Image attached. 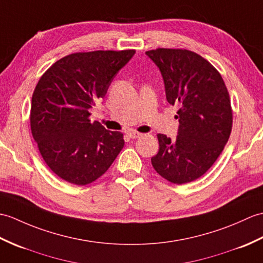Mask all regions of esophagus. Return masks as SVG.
Wrapping results in <instances>:
<instances>
[{
    "instance_id": "obj_1",
    "label": "esophagus",
    "mask_w": 263,
    "mask_h": 263,
    "mask_svg": "<svg viewBox=\"0 0 263 263\" xmlns=\"http://www.w3.org/2000/svg\"><path fill=\"white\" fill-rule=\"evenodd\" d=\"M127 135L129 136L130 138L135 139V138L141 137V136H142V134H141V133H138V132H135V130H130V132H128V133H127Z\"/></svg>"
}]
</instances>
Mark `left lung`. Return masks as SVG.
I'll use <instances>...</instances> for the list:
<instances>
[{"mask_svg":"<svg viewBox=\"0 0 263 263\" xmlns=\"http://www.w3.org/2000/svg\"><path fill=\"white\" fill-rule=\"evenodd\" d=\"M145 54L160 68L167 102L179 107L178 136L157 135L160 149L152 165L172 183L191 182L211 168L229 141V91L217 69L194 51L157 48Z\"/></svg>","mask_w":263,"mask_h":263,"instance_id":"obj_1","label":"left lung"}]
</instances>
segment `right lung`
<instances>
[{"label": "right lung", "mask_w": 263, "mask_h": 263, "mask_svg": "<svg viewBox=\"0 0 263 263\" xmlns=\"http://www.w3.org/2000/svg\"><path fill=\"white\" fill-rule=\"evenodd\" d=\"M135 50L75 52L45 72L33 91L30 127L50 170L69 183L89 184L106 172L125 145L119 132L89 119Z\"/></svg>", "instance_id": "add662e5"}]
</instances>
